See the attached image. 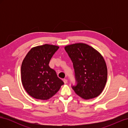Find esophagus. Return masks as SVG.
Wrapping results in <instances>:
<instances>
[{
  "label": "esophagus",
  "mask_w": 128,
  "mask_h": 128,
  "mask_svg": "<svg viewBox=\"0 0 128 128\" xmlns=\"http://www.w3.org/2000/svg\"><path fill=\"white\" fill-rule=\"evenodd\" d=\"M64 84H67V80L64 79Z\"/></svg>",
  "instance_id": "34e87169"
}]
</instances>
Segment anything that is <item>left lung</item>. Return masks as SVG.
I'll use <instances>...</instances> for the list:
<instances>
[{
	"label": "left lung",
	"mask_w": 128,
	"mask_h": 128,
	"mask_svg": "<svg viewBox=\"0 0 128 128\" xmlns=\"http://www.w3.org/2000/svg\"><path fill=\"white\" fill-rule=\"evenodd\" d=\"M64 49L73 63L77 86L75 92L85 100L97 97L102 92L107 79L104 58L97 50L84 43L66 46Z\"/></svg>",
	"instance_id": "obj_1"
}]
</instances>
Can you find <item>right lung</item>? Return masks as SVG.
Segmentation results:
<instances>
[{"label": "right lung", "mask_w": 128, "mask_h": 128, "mask_svg": "<svg viewBox=\"0 0 128 128\" xmlns=\"http://www.w3.org/2000/svg\"><path fill=\"white\" fill-rule=\"evenodd\" d=\"M58 46L44 44L32 48L22 61V83L26 92L32 98L42 100L51 98L60 90L64 82L49 62Z\"/></svg>", "instance_id": "obj_1"}]
</instances>
